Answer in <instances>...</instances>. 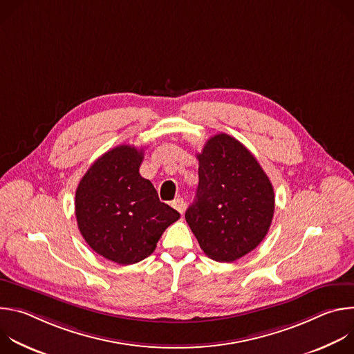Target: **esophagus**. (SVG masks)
<instances>
[{
    "instance_id": "esophagus-1",
    "label": "esophagus",
    "mask_w": 354,
    "mask_h": 354,
    "mask_svg": "<svg viewBox=\"0 0 354 354\" xmlns=\"http://www.w3.org/2000/svg\"><path fill=\"white\" fill-rule=\"evenodd\" d=\"M172 207H174L175 210H178L180 214H183V212H185V201H183V198L178 196V197L172 201Z\"/></svg>"
}]
</instances>
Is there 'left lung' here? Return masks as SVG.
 <instances>
[{
  "mask_svg": "<svg viewBox=\"0 0 354 354\" xmlns=\"http://www.w3.org/2000/svg\"><path fill=\"white\" fill-rule=\"evenodd\" d=\"M198 186L185 218L205 254L217 262H234L266 236L273 213L270 179L234 137H210L197 154Z\"/></svg>",
  "mask_w": 354,
  "mask_h": 354,
  "instance_id": "obj_1",
  "label": "left lung"
}]
</instances>
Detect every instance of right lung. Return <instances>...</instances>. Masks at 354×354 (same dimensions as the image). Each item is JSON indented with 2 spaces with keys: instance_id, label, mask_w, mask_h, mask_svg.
<instances>
[{
  "instance_id": "obj_1",
  "label": "right lung",
  "mask_w": 354,
  "mask_h": 354,
  "mask_svg": "<svg viewBox=\"0 0 354 354\" xmlns=\"http://www.w3.org/2000/svg\"><path fill=\"white\" fill-rule=\"evenodd\" d=\"M142 158L144 148L118 145L91 165L75 192L81 235L97 255L119 265L149 257L180 217L140 175Z\"/></svg>"
}]
</instances>
